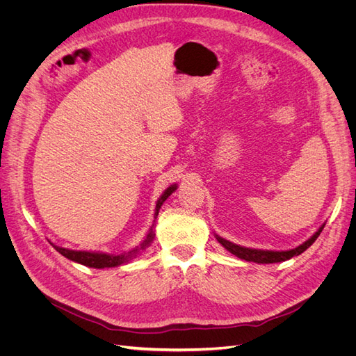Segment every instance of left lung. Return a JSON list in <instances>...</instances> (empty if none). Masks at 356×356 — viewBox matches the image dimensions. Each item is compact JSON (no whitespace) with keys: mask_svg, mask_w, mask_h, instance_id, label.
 <instances>
[{"mask_svg":"<svg viewBox=\"0 0 356 356\" xmlns=\"http://www.w3.org/2000/svg\"><path fill=\"white\" fill-rule=\"evenodd\" d=\"M325 227V224H322L319 230L312 236L310 239H307L305 243H301L300 246L294 248V250H289V251H263V250H251V248H245L241 245H236L233 242L225 241L222 238H220L218 234H215V238L217 241L227 250L229 252H232L233 255L242 258L245 261H252V263H260V264H268V263H281V261H286L289 258H293L296 255H300L301 252H305L307 248L314 243L318 236L321 234L322 229Z\"/></svg>","mask_w":356,"mask_h":356,"instance_id":"1","label":"left lung"}]
</instances>
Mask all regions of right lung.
Returning a JSON list of instances; mask_svg holds the SVG:
<instances>
[{"label":"right lung","instance_id":"right-lung-1","mask_svg":"<svg viewBox=\"0 0 356 356\" xmlns=\"http://www.w3.org/2000/svg\"><path fill=\"white\" fill-rule=\"evenodd\" d=\"M177 190V184L170 186L165 190L163 195L160 196V199L157 200L156 203V211H154V220L157 218L159 215V211L161 208V204H163V202L172 195ZM154 239V232H153V227L149 229L148 234L145 236L144 242L136 246L135 250L129 251V252H124V254H118V255H114V254H104V252H89V251H72V250H67V248H60V246H56L53 245V248L55 250L62 254L65 258H68V260L71 261H75L79 264H83V266H88V267H93V268H105V267H117V266H122L127 261H131L134 257H136V254H139L141 251H144L145 248L153 242Z\"/></svg>","mask_w":356,"mask_h":356}]
</instances>
